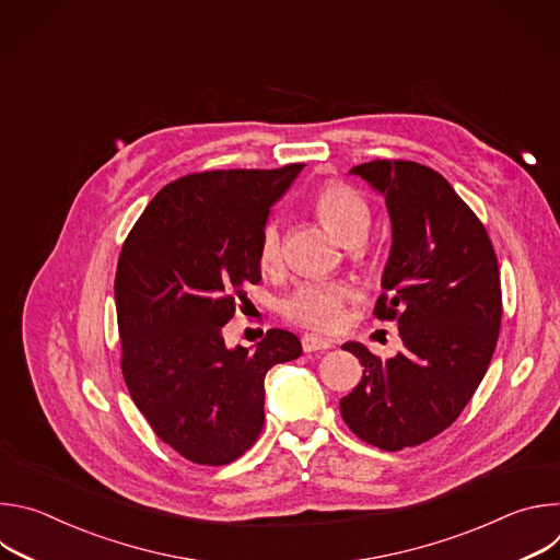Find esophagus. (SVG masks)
I'll return each instance as SVG.
<instances>
[{
	"label": "esophagus",
	"instance_id": "1",
	"mask_svg": "<svg viewBox=\"0 0 560 560\" xmlns=\"http://www.w3.org/2000/svg\"><path fill=\"white\" fill-rule=\"evenodd\" d=\"M301 346H303V352H316V350L332 348V341L324 339V337H316V335H303Z\"/></svg>",
	"mask_w": 560,
	"mask_h": 560
}]
</instances>
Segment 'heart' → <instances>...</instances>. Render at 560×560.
I'll return each mask as SVG.
<instances>
[{"label": "heart", "instance_id": "1", "mask_svg": "<svg viewBox=\"0 0 560 560\" xmlns=\"http://www.w3.org/2000/svg\"><path fill=\"white\" fill-rule=\"evenodd\" d=\"M316 217L322 219L326 230L337 238L339 244L361 242L370 228V210L361 197L343 186H328L316 195L314 201ZM281 255V236L279 225L275 221L266 223L259 244L261 264L275 266ZM352 296V288L341 281L332 283H305L301 285L288 301L285 314L292 322L330 332L341 322V307Z\"/></svg>", "mask_w": 560, "mask_h": 560}]
</instances>
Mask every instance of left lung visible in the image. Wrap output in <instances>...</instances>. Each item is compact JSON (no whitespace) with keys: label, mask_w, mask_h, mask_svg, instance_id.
<instances>
[{"label":"left lung","mask_w":560,"mask_h":560,"mask_svg":"<svg viewBox=\"0 0 560 560\" xmlns=\"http://www.w3.org/2000/svg\"><path fill=\"white\" fill-rule=\"evenodd\" d=\"M350 175L385 199L387 296L374 314L396 318L406 348L383 361L363 343H343L363 378L339 406L359 439L396 452L452 425L483 381L501 328L499 264L483 223L432 168L376 159Z\"/></svg>","instance_id":"left-lung-1"}]
</instances>
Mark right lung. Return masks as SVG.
Instances as JSON below:
<instances>
[{
  "label": "right lung",
  "instance_id": "obj_1",
  "mask_svg": "<svg viewBox=\"0 0 560 560\" xmlns=\"http://www.w3.org/2000/svg\"><path fill=\"white\" fill-rule=\"evenodd\" d=\"M301 168L184 177L154 195L121 248L124 378L154 434L192 463L225 465L253 447L268 370L301 354V341L279 328L253 350L223 339L242 290L261 281L270 206Z\"/></svg>",
  "mask_w": 560,
  "mask_h": 560
}]
</instances>
